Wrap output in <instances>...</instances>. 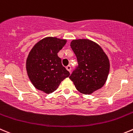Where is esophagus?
Returning a JSON list of instances; mask_svg holds the SVG:
<instances>
[{"mask_svg": "<svg viewBox=\"0 0 133 133\" xmlns=\"http://www.w3.org/2000/svg\"><path fill=\"white\" fill-rule=\"evenodd\" d=\"M66 69H67V70L68 71L71 72V67L70 65H68V66L66 67Z\"/></svg>", "mask_w": 133, "mask_h": 133, "instance_id": "esophagus-1", "label": "esophagus"}]
</instances>
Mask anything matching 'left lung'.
Wrapping results in <instances>:
<instances>
[{
  "label": "left lung",
  "mask_w": 133,
  "mask_h": 133,
  "mask_svg": "<svg viewBox=\"0 0 133 133\" xmlns=\"http://www.w3.org/2000/svg\"><path fill=\"white\" fill-rule=\"evenodd\" d=\"M78 65L69 76L78 91L90 95L102 87L107 80L110 62L102 48L89 39H77L70 44Z\"/></svg>",
  "instance_id": "obj_1"
}]
</instances>
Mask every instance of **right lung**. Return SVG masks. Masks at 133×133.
I'll return each instance as SVG.
<instances>
[{
  "label": "right lung",
  "mask_w": 133,
  "mask_h": 133,
  "mask_svg": "<svg viewBox=\"0 0 133 133\" xmlns=\"http://www.w3.org/2000/svg\"><path fill=\"white\" fill-rule=\"evenodd\" d=\"M66 43L65 39L46 37L38 42L26 61L28 77L33 86L46 94L53 92L69 72L62 64L58 52Z\"/></svg>",
  "instance_id": "right-lung-1"
}]
</instances>
